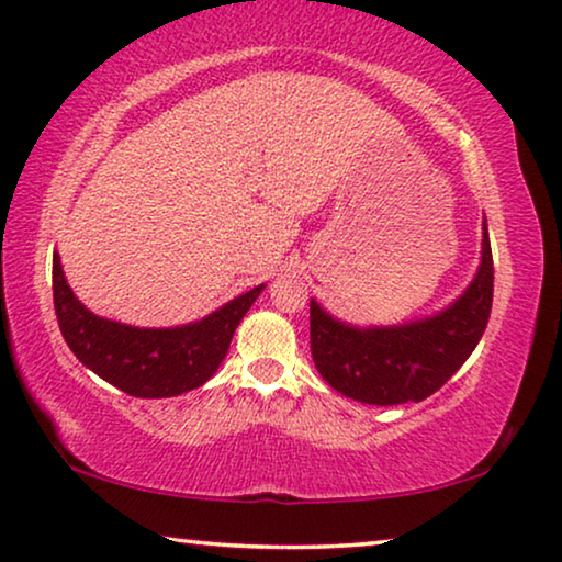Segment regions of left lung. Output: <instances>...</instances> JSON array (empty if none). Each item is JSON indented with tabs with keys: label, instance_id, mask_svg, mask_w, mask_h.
I'll return each instance as SVG.
<instances>
[{
	"label": "left lung",
	"instance_id": "obj_1",
	"mask_svg": "<svg viewBox=\"0 0 562 562\" xmlns=\"http://www.w3.org/2000/svg\"><path fill=\"white\" fill-rule=\"evenodd\" d=\"M490 307L493 252L485 227L483 265L456 305L423 323L355 329L310 300V350L319 375L345 397L385 407L420 403L470 358L485 333Z\"/></svg>",
	"mask_w": 562,
	"mask_h": 562
}]
</instances>
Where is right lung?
Wrapping results in <instances>:
<instances>
[{"instance_id": "right-lung-1", "label": "right lung", "mask_w": 562, "mask_h": 562, "mask_svg": "<svg viewBox=\"0 0 562 562\" xmlns=\"http://www.w3.org/2000/svg\"><path fill=\"white\" fill-rule=\"evenodd\" d=\"M52 292L59 329L79 362L127 395L175 397L215 375L235 327L262 284L200 323L175 329H139L92 315L69 290L57 255L52 262Z\"/></svg>"}]
</instances>
